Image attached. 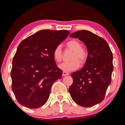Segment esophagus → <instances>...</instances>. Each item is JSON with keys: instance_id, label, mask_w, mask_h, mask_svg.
<instances>
[{"instance_id": "1", "label": "esophagus", "mask_w": 125, "mask_h": 125, "mask_svg": "<svg viewBox=\"0 0 125 125\" xmlns=\"http://www.w3.org/2000/svg\"><path fill=\"white\" fill-rule=\"evenodd\" d=\"M69 75L68 73L65 72H63V73H62V75L63 76H66V75Z\"/></svg>"}]
</instances>
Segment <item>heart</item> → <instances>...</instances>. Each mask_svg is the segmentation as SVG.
Returning <instances> with one entry per match:
<instances>
[{
	"instance_id": "obj_1",
	"label": "heart",
	"mask_w": 125,
	"mask_h": 125,
	"mask_svg": "<svg viewBox=\"0 0 125 125\" xmlns=\"http://www.w3.org/2000/svg\"><path fill=\"white\" fill-rule=\"evenodd\" d=\"M68 49L73 52L69 62H64L58 65L59 68L65 72L76 70L79 67V63L84 64L88 57V53L84 48H82V44L77 40H72L66 43ZM53 56L57 62H60L62 59V51L61 45H58L53 51Z\"/></svg>"
}]
</instances>
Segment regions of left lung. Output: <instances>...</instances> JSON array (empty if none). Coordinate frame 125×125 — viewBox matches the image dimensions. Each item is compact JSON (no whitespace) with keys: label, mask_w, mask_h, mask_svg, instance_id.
<instances>
[{"label":"left lung","mask_w":125,"mask_h":125,"mask_svg":"<svg viewBox=\"0 0 125 125\" xmlns=\"http://www.w3.org/2000/svg\"><path fill=\"white\" fill-rule=\"evenodd\" d=\"M70 37L83 42L88 55L84 67L71 74L73 82L69 92L77 104L93 106L104 100L111 83L113 53L104 39L89 31H78L71 33Z\"/></svg>","instance_id":"left-lung-1"}]
</instances>
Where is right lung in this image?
I'll list each match as a JSON object with an SVG mask.
<instances>
[{
  "label": "right lung",
  "instance_id": "1",
  "mask_svg": "<svg viewBox=\"0 0 125 125\" xmlns=\"http://www.w3.org/2000/svg\"><path fill=\"white\" fill-rule=\"evenodd\" d=\"M69 33L68 30H42L21 42L11 72L12 92L21 105L36 109L47 102L53 83L62 75L53 51Z\"/></svg>",
  "mask_w": 125,
  "mask_h": 125
}]
</instances>
